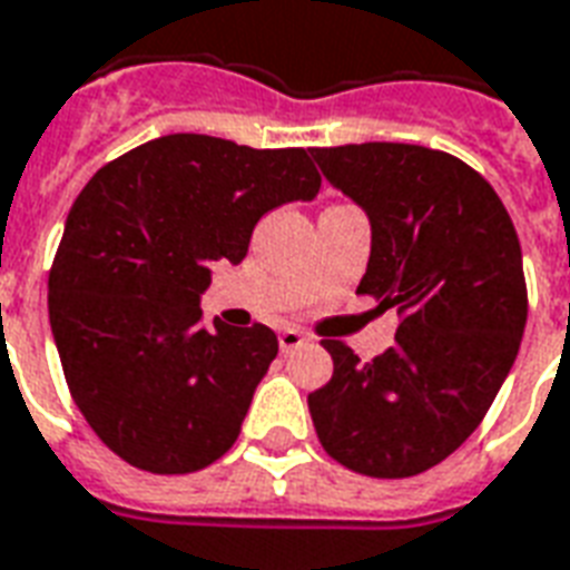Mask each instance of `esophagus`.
I'll return each instance as SVG.
<instances>
[{"label": "esophagus", "mask_w": 570, "mask_h": 570, "mask_svg": "<svg viewBox=\"0 0 570 570\" xmlns=\"http://www.w3.org/2000/svg\"><path fill=\"white\" fill-rule=\"evenodd\" d=\"M277 344H281V353H293V350L305 347L307 335L305 332H298V328H284V332L277 335Z\"/></svg>", "instance_id": "1"}]
</instances>
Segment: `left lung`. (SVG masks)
I'll return each mask as SVG.
<instances>
[{
	"instance_id": "1",
	"label": "left lung",
	"mask_w": 570,
	"mask_h": 570,
	"mask_svg": "<svg viewBox=\"0 0 570 570\" xmlns=\"http://www.w3.org/2000/svg\"><path fill=\"white\" fill-rule=\"evenodd\" d=\"M320 171L371 223L356 293L399 307L395 344L371 362L323 341L332 381L307 395L328 456L365 478H414L487 416L520 350L525 277L495 189L420 145L314 147Z\"/></svg>"
}]
</instances>
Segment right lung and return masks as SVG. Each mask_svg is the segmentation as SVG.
Returning <instances> with one entry per match:
<instances>
[{
    "mask_svg": "<svg viewBox=\"0 0 570 570\" xmlns=\"http://www.w3.org/2000/svg\"><path fill=\"white\" fill-rule=\"evenodd\" d=\"M320 193L311 150L163 135L99 168L75 199L48 277L71 399L105 446L150 474L208 468L235 444L277 356L263 323H202L210 265L253 226Z\"/></svg>",
    "mask_w": 570,
    "mask_h": 570,
    "instance_id": "obj_1",
    "label": "right lung"
}]
</instances>
